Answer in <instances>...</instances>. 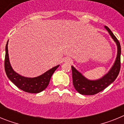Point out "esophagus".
Here are the masks:
<instances>
[{"mask_svg": "<svg viewBox=\"0 0 124 124\" xmlns=\"http://www.w3.org/2000/svg\"><path fill=\"white\" fill-rule=\"evenodd\" d=\"M64 61H65V62H68V63H71L72 61V60L70 58H66L64 59Z\"/></svg>", "mask_w": 124, "mask_h": 124, "instance_id": "34e87169", "label": "esophagus"}]
</instances>
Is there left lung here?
<instances>
[{
    "label": "left lung",
    "instance_id": "8db88e82",
    "mask_svg": "<svg viewBox=\"0 0 124 124\" xmlns=\"http://www.w3.org/2000/svg\"><path fill=\"white\" fill-rule=\"evenodd\" d=\"M105 28L109 33L116 45L117 46V54L116 60L112 67L108 73L102 78L97 80H89L78 71L73 66H71L72 76H73V86L79 94L83 95H94L102 91L114 81L117 78L120 70V54L121 48L119 40L107 26Z\"/></svg>",
    "mask_w": 124,
    "mask_h": 124
}]
</instances>
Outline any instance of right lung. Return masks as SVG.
Returning a JSON list of instances; mask_svg holds the SVG:
<instances>
[{
  "label": "right lung",
  "instance_id": "right-lung-1",
  "mask_svg": "<svg viewBox=\"0 0 124 124\" xmlns=\"http://www.w3.org/2000/svg\"><path fill=\"white\" fill-rule=\"evenodd\" d=\"M8 41L5 46V56L4 61L5 71L7 77L15 86L21 90L29 93H39L48 86L51 76L58 68L59 65L47 71L44 74L35 78H26L15 72L10 65L8 58Z\"/></svg>",
  "mask_w": 124,
  "mask_h": 124
}]
</instances>
